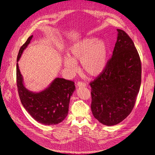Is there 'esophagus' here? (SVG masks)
Segmentation results:
<instances>
[{"label": "esophagus", "mask_w": 155, "mask_h": 155, "mask_svg": "<svg viewBox=\"0 0 155 155\" xmlns=\"http://www.w3.org/2000/svg\"><path fill=\"white\" fill-rule=\"evenodd\" d=\"M77 86L78 87H87V85L85 83H83V82H78L77 84Z\"/></svg>", "instance_id": "34e87169"}]
</instances>
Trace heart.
Returning a JSON list of instances; mask_svg holds the SVG:
<instances>
[{"label":"heart","mask_w":155,"mask_h":155,"mask_svg":"<svg viewBox=\"0 0 155 155\" xmlns=\"http://www.w3.org/2000/svg\"><path fill=\"white\" fill-rule=\"evenodd\" d=\"M69 56L64 58V67L70 73L77 70L78 61H80L83 72L92 77L100 76L107 67L110 50L107 43L97 37H89L72 45L68 50Z\"/></svg>","instance_id":"1"}]
</instances>
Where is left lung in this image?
I'll return each instance as SVG.
<instances>
[{
	"instance_id": "1",
	"label": "left lung",
	"mask_w": 155,
	"mask_h": 155,
	"mask_svg": "<svg viewBox=\"0 0 155 155\" xmlns=\"http://www.w3.org/2000/svg\"><path fill=\"white\" fill-rule=\"evenodd\" d=\"M117 31L107 67L90 84L92 114L107 126L117 125L129 115L141 85L142 66L138 51L124 30Z\"/></svg>"
}]
</instances>
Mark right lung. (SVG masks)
I'll return each mask as SVG.
<instances>
[{"label":"right lung","mask_w":155,"mask_h":155,"mask_svg":"<svg viewBox=\"0 0 155 155\" xmlns=\"http://www.w3.org/2000/svg\"><path fill=\"white\" fill-rule=\"evenodd\" d=\"M33 35L27 39L18 51L17 62L30 43ZM17 85L21 101L26 110L39 123L51 125L63 121L68 113L70 97L76 90L74 83L63 78H55L41 92L29 91L17 63Z\"/></svg>","instance_id":"right-lung-1"}]
</instances>
